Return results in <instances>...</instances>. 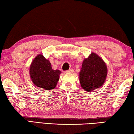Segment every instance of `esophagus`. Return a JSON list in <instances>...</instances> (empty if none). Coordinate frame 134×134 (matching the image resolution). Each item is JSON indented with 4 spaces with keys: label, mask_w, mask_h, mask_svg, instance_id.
Returning a JSON list of instances; mask_svg holds the SVG:
<instances>
[{
    "label": "esophagus",
    "mask_w": 134,
    "mask_h": 134,
    "mask_svg": "<svg viewBox=\"0 0 134 134\" xmlns=\"http://www.w3.org/2000/svg\"><path fill=\"white\" fill-rule=\"evenodd\" d=\"M74 72V70L72 69H70L68 71H65V74H69V73H72V72Z\"/></svg>",
    "instance_id": "esophagus-1"
}]
</instances>
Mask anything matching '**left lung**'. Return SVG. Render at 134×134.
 <instances>
[{
	"mask_svg": "<svg viewBox=\"0 0 134 134\" xmlns=\"http://www.w3.org/2000/svg\"><path fill=\"white\" fill-rule=\"evenodd\" d=\"M107 74L106 63L97 53L92 52L84 59L79 73L81 87L86 92L100 88L106 80Z\"/></svg>",
	"mask_w": 134,
	"mask_h": 134,
	"instance_id": "1",
	"label": "left lung"
}]
</instances>
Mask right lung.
<instances>
[{
  "mask_svg": "<svg viewBox=\"0 0 134 134\" xmlns=\"http://www.w3.org/2000/svg\"><path fill=\"white\" fill-rule=\"evenodd\" d=\"M61 72L52 68L51 63L42 54L32 60L29 68V75L35 86L44 90H53L59 79Z\"/></svg>",
  "mask_w": 134,
  "mask_h": 134,
  "instance_id": "1",
  "label": "right lung"
}]
</instances>
